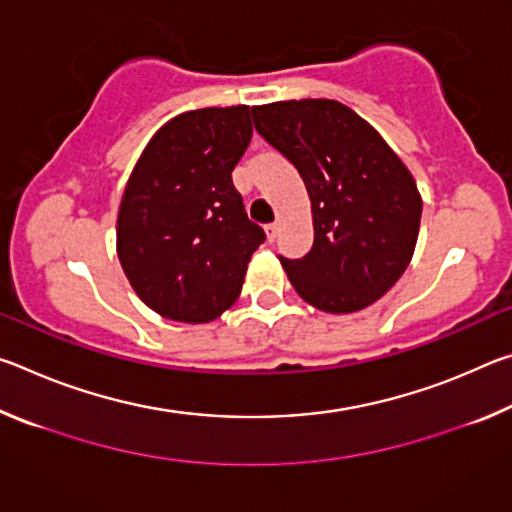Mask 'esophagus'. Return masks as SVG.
Segmentation results:
<instances>
[{
	"label": "esophagus",
	"mask_w": 512,
	"mask_h": 512,
	"mask_svg": "<svg viewBox=\"0 0 512 512\" xmlns=\"http://www.w3.org/2000/svg\"><path fill=\"white\" fill-rule=\"evenodd\" d=\"M264 230H266V239L271 241V244H273V241L277 239V225H275V223H271V225H266Z\"/></svg>",
	"instance_id": "34e87169"
}]
</instances>
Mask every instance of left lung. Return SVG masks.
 <instances>
[{
	"mask_svg": "<svg viewBox=\"0 0 512 512\" xmlns=\"http://www.w3.org/2000/svg\"><path fill=\"white\" fill-rule=\"evenodd\" d=\"M257 133L298 169L314 246L280 257L311 307L352 314L377 302L409 266L420 232L418 185L366 119L334 99L253 106Z\"/></svg>",
	"mask_w": 512,
	"mask_h": 512,
	"instance_id": "obj_1",
	"label": "left lung"
}]
</instances>
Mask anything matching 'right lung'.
Here are the masks:
<instances>
[{
    "mask_svg": "<svg viewBox=\"0 0 512 512\" xmlns=\"http://www.w3.org/2000/svg\"><path fill=\"white\" fill-rule=\"evenodd\" d=\"M250 137V106L189 110L169 119L137 160L117 214V255L155 314L210 323L239 298L266 239L232 185Z\"/></svg>",
    "mask_w": 512,
    "mask_h": 512,
    "instance_id": "add662e5",
    "label": "right lung"
}]
</instances>
